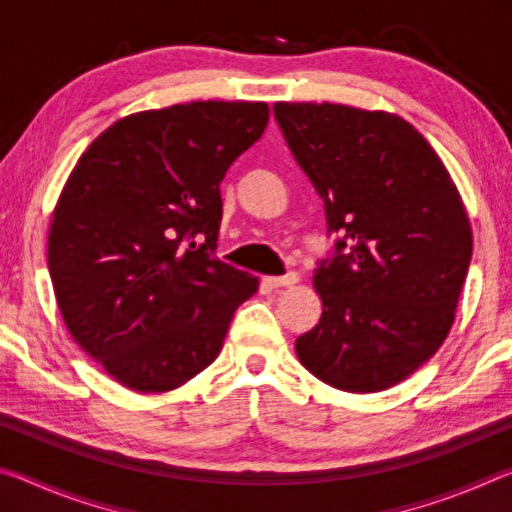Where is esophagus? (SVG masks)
<instances>
[{"instance_id":"esophagus-1","label":"esophagus","mask_w":512,"mask_h":512,"mask_svg":"<svg viewBox=\"0 0 512 512\" xmlns=\"http://www.w3.org/2000/svg\"><path fill=\"white\" fill-rule=\"evenodd\" d=\"M300 280V275L296 271H289L287 275H277V277H264V282L268 287L273 289H280V287H291V284H296Z\"/></svg>"}]
</instances>
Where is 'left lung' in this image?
<instances>
[{"label": "left lung", "instance_id": "8db88e82", "mask_svg": "<svg viewBox=\"0 0 512 512\" xmlns=\"http://www.w3.org/2000/svg\"><path fill=\"white\" fill-rule=\"evenodd\" d=\"M273 115L336 235L314 271L323 316L296 339L298 359L339 391H384L452 329L472 259L461 196L429 142L391 112L275 103Z\"/></svg>", "mask_w": 512, "mask_h": 512}]
</instances>
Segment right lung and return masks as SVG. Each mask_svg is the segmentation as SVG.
I'll use <instances>...</instances> for the list:
<instances>
[{"label": "right lung", "instance_id": "right-lung-1", "mask_svg": "<svg viewBox=\"0 0 512 512\" xmlns=\"http://www.w3.org/2000/svg\"><path fill=\"white\" fill-rule=\"evenodd\" d=\"M268 124L262 101H192L124 117L69 173L49 275L74 341L137 393L183 386L219 357L257 277L216 257L221 180Z\"/></svg>", "mask_w": 512, "mask_h": 512}]
</instances>
